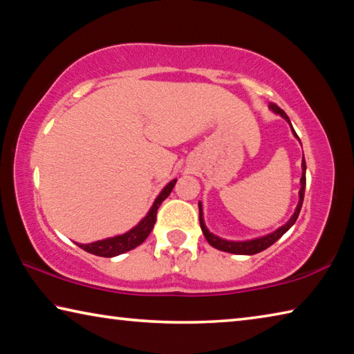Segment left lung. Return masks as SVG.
<instances>
[{"label": "left lung", "instance_id": "left-lung-1", "mask_svg": "<svg viewBox=\"0 0 354 354\" xmlns=\"http://www.w3.org/2000/svg\"><path fill=\"white\" fill-rule=\"evenodd\" d=\"M270 106V109L278 113V115L283 117L287 123L290 124V120L289 117H287V113L281 109V107H278L277 104L270 103L268 104ZM292 127V124H290ZM292 133L293 136L297 137L298 136L295 133V129L292 128ZM299 140V139H298ZM301 179H299V183H301V189H299V200H298V205H297V209L295 212H293V215L290 217V220L287 221L286 225H283L281 227H278L277 231L270 232V234L267 236H262V237H257V239H251V241H242V242H236V241H226V239H221L218 236L212 234L211 231L207 230L206 225H205V218H203V206L201 203H198V209H200V226H201V231L203 234H205L206 241L209 242V245H212L214 248H217L220 251H226V253H232V254H256V253H261V251H263L268 247H272V245L278 241V239L284 234V232H287L290 230V226L295 223L297 218H298V214L299 211H301V206H303V198H304V189H306V162H304V158L301 160Z\"/></svg>", "mask_w": 354, "mask_h": 354}]
</instances>
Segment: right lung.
Returning <instances> with one entry per match:
<instances>
[{
    "mask_svg": "<svg viewBox=\"0 0 354 354\" xmlns=\"http://www.w3.org/2000/svg\"><path fill=\"white\" fill-rule=\"evenodd\" d=\"M176 181L178 179H173V181H170L165 185L162 192L158 195V198L154 200L148 214L133 227V230H129L122 236L103 239V241H97L92 243H76V245L84 251H87V253L101 256V257H113V256L127 253L129 250H134L136 247H139V245L149 236V232H151L153 226L156 223V214H158L160 203L170 195V192L173 190V187H175Z\"/></svg>",
    "mask_w": 354,
    "mask_h": 354,
    "instance_id": "add662e5",
    "label": "right lung"
}]
</instances>
